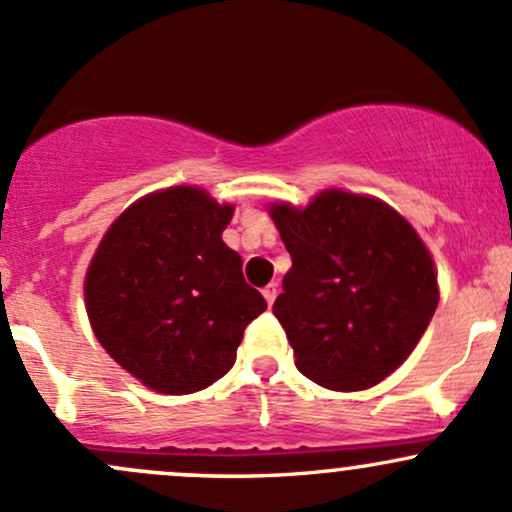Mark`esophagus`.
<instances>
[{
  "label": "esophagus",
  "mask_w": 512,
  "mask_h": 512,
  "mask_svg": "<svg viewBox=\"0 0 512 512\" xmlns=\"http://www.w3.org/2000/svg\"><path fill=\"white\" fill-rule=\"evenodd\" d=\"M277 292H279V289H277V284H274V282H270L265 289H262V294H265L267 304H270V306L274 304V299H277Z\"/></svg>",
  "instance_id": "1"
}]
</instances>
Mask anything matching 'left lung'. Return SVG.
Segmentation results:
<instances>
[{
	"mask_svg": "<svg viewBox=\"0 0 512 512\" xmlns=\"http://www.w3.org/2000/svg\"><path fill=\"white\" fill-rule=\"evenodd\" d=\"M292 255L272 311L297 368L316 385L355 392L400 368L439 304L434 262L383 201L319 193L306 208H270Z\"/></svg>",
	"mask_w": 512,
	"mask_h": 512,
	"instance_id": "left-lung-1",
	"label": "left lung"
}]
</instances>
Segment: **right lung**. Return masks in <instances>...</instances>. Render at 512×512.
<instances>
[{"label":"right lung","instance_id":"right-lung-1","mask_svg":"<svg viewBox=\"0 0 512 512\" xmlns=\"http://www.w3.org/2000/svg\"><path fill=\"white\" fill-rule=\"evenodd\" d=\"M233 206L174 186L132 203L102 238L85 277L95 336L134 378L164 395L213 385L235 363L267 301L225 245Z\"/></svg>","mask_w":512,"mask_h":512}]
</instances>
